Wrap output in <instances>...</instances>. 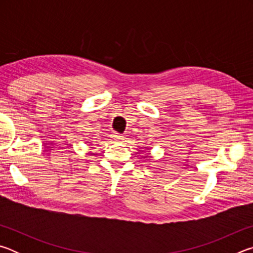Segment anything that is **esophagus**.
I'll use <instances>...</instances> for the list:
<instances>
[{"instance_id": "1", "label": "esophagus", "mask_w": 253, "mask_h": 253, "mask_svg": "<svg viewBox=\"0 0 253 253\" xmlns=\"http://www.w3.org/2000/svg\"><path fill=\"white\" fill-rule=\"evenodd\" d=\"M113 138H114L115 140H124V136L121 135V134H118V132H114V134H113Z\"/></svg>"}]
</instances>
